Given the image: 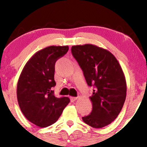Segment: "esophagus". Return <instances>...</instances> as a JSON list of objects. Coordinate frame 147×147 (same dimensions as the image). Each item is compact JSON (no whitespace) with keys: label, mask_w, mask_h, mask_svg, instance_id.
<instances>
[{"label":"esophagus","mask_w":147,"mask_h":147,"mask_svg":"<svg viewBox=\"0 0 147 147\" xmlns=\"http://www.w3.org/2000/svg\"><path fill=\"white\" fill-rule=\"evenodd\" d=\"M77 99V97H70V100L72 101V102H74V101L76 100Z\"/></svg>","instance_id":"obj_1"}]
</instances>
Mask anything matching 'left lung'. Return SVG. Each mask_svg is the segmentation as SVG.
Returning a JSON list of instances; mask_svg holds the SVG:
<instances>
[{
  "instance_id": "1",
  "label": "left lung",
  "mask_w": 147,
  "mask_h": 147,
  "mask_svg": "<svg viewBox=\"0 0 147 147\" xmlns=\"http://www.w3.org/2000/svg\"><path fill=\"white\" fill-rule=\"evenodd\" d=\"M71 51L87 84L94 87L90 97L93 109L82 120L93 128H103L118 117L125 100L126 82L121 67L112 53L96 45H75Z\"/></svg>"
}]
</instances>
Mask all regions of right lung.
Listing matches in <instances>:
<instances>
[{
    "mask_svg": "<svg viewBox=\"0 0 147 147\" xmlns=\"http://www.w3.org/2000/svg\"><path fill=\"white\" fill-rule=\"evenodd\" d=\"M68 46H50L29 59L17 83V100L21 111L30 122L40 128L54 123L70 102L67 97L54 95L55 63L68 51Z\"/></svg>",
    "mask_w": 147,
    "mask_h": 147,
    "instance_id": "add662e5",
    "label": "right lung"
}]
</instances>
